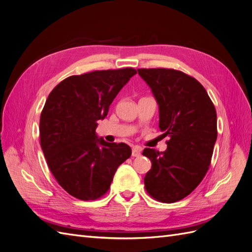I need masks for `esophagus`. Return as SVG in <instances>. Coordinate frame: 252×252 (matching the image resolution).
Returning a JSON list of instances; mask_svg holds the SVG:
<instances>
[{"instance_id": "esophagus-1", "label": "esophagus", "mask_w": 252, "mask_h": 252, "mask_svg": "<svg viewBox=\"0 0 252 252\" xmlns=\"http://www.w3.org/2000/svg\"><path fill=\"white\" fill-rule=\"evenodd\" d=\"M141 152H142V148L139 146H134L132 148V157H140L141 156Z\"/></svg>"}]
</instances>
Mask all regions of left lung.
<instances>
[{
	"mask_svg": "<svg viewBox=\"0 0 252 252\" xmlns=\"http://www.w3.org/2000/svg\"><path fill=\"white\" fill-rule=\"evenodd\" d=\"M159 109V129L167 149L145 148L151 161L144 178L148 194L162 203L184 199L200 184L209 169L218 138L217 111L202 84L169 68H139Z\"/></svg>",
	"mask_w": 252,
	"mask_h": 252,
	"instance_id": "1",
	"label": "left lung"
}]
</instances>
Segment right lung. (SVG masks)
I'll return each mask as SVG.
<instances>
[{
    "label": "right lung",
    "instance_id": "obj_1",
    "mask_svg": "<svg viewBox=\"0 0 252 252\" xmlns=\"http://www.w3.org/2000/svg\"><path fill=\"white\" fill-rule=\"evenodd\" d=\"M134 68L71 75L52 89L40 118L41 147L59 185L82 201L102 197L118 167L131 156L125 143L96 139L97 121L132 75Z\"/></svg>",
    "mask_w": 252,
    "mask_h": 252
}]
</instances>
